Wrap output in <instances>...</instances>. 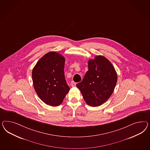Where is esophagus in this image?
Masks as SVG:
<instances>
[{
  "instance_id": "esophagus-1",
  "label": "esophagus",
  "mask_w": 150,
  "mask_h": 150,
  "mask_svg": "<svg viewBox=\"0 0 150 150\" xmlns=\"http://www.w3.org/2000/svg\"><path fill=\"white\" fill-rule=\"evenodd\" d=\"M76 83L75 82L71 81V85L72 87H75L76 86Z\"/></svg>"
}]
</instances>
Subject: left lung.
<instances>
[{
	"mask_svg": "<svg viewBox=\"0 0 150 150\" xmlns=\"http://www.w3.org/2000/svg\"><path fill=\"white\" fill-rule=\"evenodd\" d=\"M65 58L55 52L47 53L37 63L32 73L33 86L45 104L60 105L70 90L64 76Z\"/></svg>",
	"mask_w": 150,
	"mask_h": 150,
	"instance_id": "1",
	"label": "left lung"
}]
</instances>
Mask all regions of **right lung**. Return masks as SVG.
<instances>
[{
	"mask_svg": "<svg viewBox=\"0 0 150 150\" xmlns=\"http://www.w3.org/2000/svg\"><path fill=\"white\" fill-rule=\"evenodd\" d=\"M88 70L76 84L87 104L97 107L105 102L113 92L117 74L108 59L98 55L88 62Z\"/></svg>",
	"mask_w": 150,
	"mask_h": 150,
	"instance_id": "1",
	"label": "right lung"
}]
</instances>
